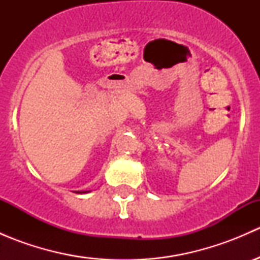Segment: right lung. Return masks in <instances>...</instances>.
<instances>
[{
  "label": "right lung",
  "instance_id": "add662e5",
  "mask_svg": "<svg viewBox=\"0 0 260 260\" xmlns=\"http://www.w3.org/2000/svg\"><path fill=\"white\" fill-rule=\"evenodd\" d=\"M78 193H85V192H90V191H77Z\"/></svg>",
  "mask_w": 260,
  "mask_h": 260
}]
</instances>
